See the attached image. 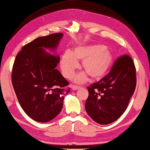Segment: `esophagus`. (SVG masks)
Returning a JSON list of instances; mask_svg holds the SVG:
<instances>
[{
	"instance_id": "34e87169",
	"label": "esophagus",
	"mask_w": 150,
	"mask_h": 150,
	"mask_svg": "<svg viewBox=\"0 0 150 150\" xmlns=\"http://www.w3.org/2000/svg\"><path fill=\"white\" fill-rule=\"evenodd\" d=\"M70 87L72 88V89L73 90H77L81 88L80 86H74V85H70Z\"/></svg>"
}]
</instances>
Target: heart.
Returning <instances> with one entry per match:
<instances>
[{
  "label": "heart",
  "mask_w": 150,
  "mask_h": 150,
  "mask_svg": "<svg viewBox=\"0 0 150 150\" xmlns=\"http://www.w3.org/2000/svg\"><path fill=\"white\" fill-rule=\"evenodd\" d=\"M78 61H82L85 72L75 76L74 81L83 83L88 75L96 80L101 79L107 74L114 62V55L106 46L100 44L78 46L72 52L66 51L60 59V68L64 76L70 78L79 67Z\"/></svg>",
  "instance_id": "b5f03b06"
}]
</instances>
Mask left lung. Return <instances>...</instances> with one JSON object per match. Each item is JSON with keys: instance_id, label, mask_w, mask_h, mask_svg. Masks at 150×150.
<instances>
[{"instance_id": "1", "label": "left lung", "mask_w": 150, "mask_h": 150, "mask_svg": "<svg viewBox=\"0 0 150 150\" xmlns=\"http://www.w3.org/2000/svg\"><path fill=\"white\" fill-rule=\"evenodd\" d=\"M136 86L133 60L127 54L120 56L105 77L88 87L87 114L100 124L112 123L126 111Z\"/></svg>"}]
</instances>
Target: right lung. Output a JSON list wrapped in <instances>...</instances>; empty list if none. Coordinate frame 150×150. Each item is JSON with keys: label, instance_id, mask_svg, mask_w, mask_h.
I'll return each instance as SVG.
<instances>
[{"label": "right lung", "instance_id": "add662e5", "mask_svg": "<svg viewBox=\"0 0 150 150\" xmlns=\"http://www.w3.org/2000/svg\"><path fill=\"white\" fill-rule=\"evenodd\" d=\"M62 33L42 36L24 45L16 56L12 83L24 112L38 122L52 120L62 110L69 83L56 67L60 57L46 52L55 50Z\"/></svg>", "mask_w": 150, "mask_h": 150}]
</instances>
